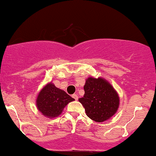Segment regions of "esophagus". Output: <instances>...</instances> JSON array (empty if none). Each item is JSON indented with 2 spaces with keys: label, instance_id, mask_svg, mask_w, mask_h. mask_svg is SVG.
Wrapping results in <instances>:
<instances>
[{
  "label": "esophagus",
  "instance_id": "34e87169",
  "mask_svg": "<svg viewBox=\"0 0 156 156\" xmlns=\"http://www.w3.org/2000/svg\"><path fill=\"white\" fill-rule=\"evenodd\" d=\"M72 97L74 99H76V100H78V95L76 94H73L72 95Z\"/></svg>",
  "mask_w": 156,
  "mask_h": 156
}]
</instances>
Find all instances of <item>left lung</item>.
<instances>
[{"instance_id":"obj_1","label":"left lung","mask_w":156,"mask_h":156,"mask_svg":"<svg viewBox=\"0 0 156 156\" xmlns=\"http://www.w3.org/2000/svg\"><path fill=\"white\" fill-rule=\"evenodd\" d=\"M83 89L85 94L78 101L83 105L89 119L96 122H104L117 112L120 97L108 80L101 77H89Z\"/></svg>"}]
</instances>
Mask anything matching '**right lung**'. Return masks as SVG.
<instances>
[{
    "label": "right lung",
    "mask_w": 156,
    "mask_h": 156,
    "mask_svg": "<svg viewBox=\"0 0 156 156\" xmlns=\"http://www.w3.org/2000/svg\"><path fill=\"white\" fill-rule=\"evenodd\" d=\"M74 100L65 91L49 82L39 91L35 104L43 115L48 119H54L61 115L68 103Z\"/></svg>",
    "instance_id": "1"
}]
</instances>
